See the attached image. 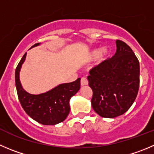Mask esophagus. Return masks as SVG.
I'll list each match as a JSON object with an SVG mask.
<instances>
[{"label":"esophagus","mask_w":154,"mask_h":154,"mask_svg":"<svg viewBox=\"0 0 154 154\" xmlns=\"http://www.w3.org/2000/svg\"><path fill=\"white\" fill-rule=\"evenodd\" d=\"M88 84V79L85 78V77H83L81 79V85H87Z\"/></svg>","instance_id":"34e87169"}]
</instances>
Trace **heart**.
<instances>
[{"label": "heart", "mask_w": 154, "mask_h": 154, "mask_svg": "<svg viewBox=\"0 0 154 154\" xmlns=\"http://www.w3.org/2000/svg\"><path fill=\"white\" fill-rule=\"evenodd\" d=\"M108 51L106 48H103L101 51H100L99 49H96L94 50V51L91 53L90 57L91 58V59H94V58H96L97 57H98V61L100 63L106 59Z\"/></svg>", "instance_id": "obj_1"}]
</instances>
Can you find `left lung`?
I'll return each mask as SVG.
<instances>
[{"instance_id":"left-lung-1","label":"left lung","mask_w":154,"mask_h":154,"mask_svg":"<svg viewBox=\"0 0 154 154\" xmlns=\"http://www.w3.org/2000/svg\"><path fill=\"white\" fill-rule=\"evenodd\" d=\"M112 57L92 68L88 76L93 91L94 110L104 118H115L125 113L133 104L140 84L139 61L131 48L116 40Z\"/></svg>"}]
</instances>
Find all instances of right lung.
Instances as JSON below:
<instances>
[{
    "label": "right lung",
    "mask_w": 154,
    "mask_h": 154,
    "mask_svg": "<svg viewBox=\"0 0 154 154\" xmlns=\"http://www.w3.org/2000/svg\"><path fill=\"white\" fill-rule=\"evenodd\" d=\"M39 45L37 43L32 47ZM26 57V53L15 72L16 87L22 107L31 118L42 125H53L63 122L69 113L70 98L80 89L81 79L59 85L45 93L31 94L23 88L20 80V72Z\"/></svg>",
    "instance_id": "obj_1"
}]
</instances>
